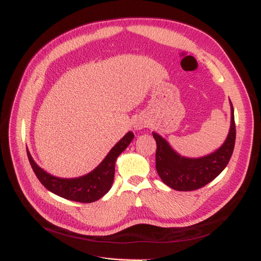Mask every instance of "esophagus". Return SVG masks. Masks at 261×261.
Returning a JSON list of instances; mask_svg holds the SVG:
<instances>
[{
	"label": "esophagus",
	"mask_w": 261,
	"mask_h": 261,
	"mask_svg": "<svg viewBox=\"0 0 261 261\" xmlns=\"http://www.w3.org/2000/svg\"><path fill=\"white\" fill-rule=\"evenodd\" d=\"M149 124H148V122L147 121H136L135 122V124H134V129H136V130H140V129H143L144 127H147Z\"/></svg>",
	"instance_id": "obj_1"
}]
</instances>
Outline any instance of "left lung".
<instances>
[{
  "label": "left lung",
  "instance_id": "1",
  "mask_svg": "<svg viewBox=\"0 0 261 261\" xmlns=\"http://www.w3.org/2000/svg\"><path fill=\"white\" fill-rule=\"evenodd\" d=\"M231 105V126L223 145L201 158H186L177 153L159 134L152 133L156 143L155 169L165 185L179 192L195 191L215 179L230 161L235 145L234 109Z\"/></svg>",
  "mask_w": 261,
  "mask_h": 261
}]
</instances>
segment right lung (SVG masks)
<instances>
[{
    "instance_id": "add662e5",
    "label": "right lung",
    "mask_w": 261,
    "mask_h": 261,
    "mask_svg": "<svg viewBox=\"0 0 261 261\" xmlns=\"http://www.w3.org/2000/svg\"><path fill=\"white\" fill-rule=\"evenodd\" d=\"M134 139V134L128 132L110 150L102 162L88 174L75 178H62L51 175L35 162L27 149V155L36 176L51 193L72 201L89 203L99 200L112 187L115 172V161Z\"/></svg>"
}]
</instances>
